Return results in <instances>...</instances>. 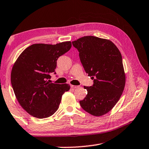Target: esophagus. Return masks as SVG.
<instances>
[{
  "label": "esophagus",
  "mask_w": 149,
  "mask_h": 149,
  "mask_svg": "<svg viewBox=\"0 0 149 149\" xmlns=\"http://www.w3.org/2000/svg\"><path fill=\"white\" fill-rule=\"evenodd\" d=\"M70 86H71V88H72L73 89H75V88H77L79 87V86H77V85H70Z\"/></svg>",
  "instance_id": "obj_1"
}]
</instances>
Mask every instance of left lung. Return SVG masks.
<instances>
[{"label":"left lung","instance_id":"8db88e82","mask_svg":"<svg viewBox=\"0 0 149 149\" xmlns=\"http://www.w3.org/2000/svg\"><path fill=\"white\" fill-rule=\"evenodd\" d=\"M72 44L93 85L84 86L87 94L79 104L85 111L102 116L113 109L124 91L126 76L120 52L109 40L84 36Z\"/></svg>","mask_w":149,"mask_h":149}]
</instances>
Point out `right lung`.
I'll use <instances>...</instances> for the list:
<instances>
[{
    "instance_id": "add662e5",
    "label": "right lung",
    "mask_w": 149,
    "mask_h": 149,
    "mask_svg": "<svg viewBox=\"0 0 149 149\" xmlns=\"http://www.w3.org/2000/svg\"><path fill=\"white\" fill-rule=\"evenodd\" d=\"M71 42L56 45L36 44L24 50L11 73V83L21 106L38 118L50 117L58 109L62 96L68 91V84L51 83L58 57L68 52Z\"/></svg>"
}]
</instances>
